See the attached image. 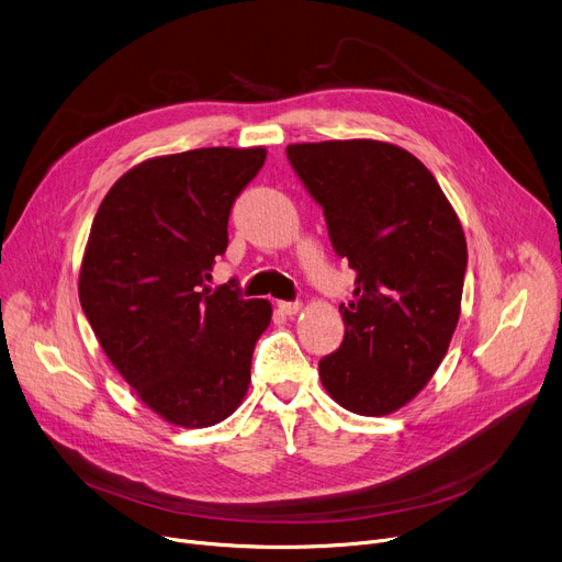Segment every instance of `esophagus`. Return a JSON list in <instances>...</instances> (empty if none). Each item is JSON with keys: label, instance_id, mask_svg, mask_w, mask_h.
<instances>
[{"label": "esophagus", "instance_id": "obj_1", "mask_svg": "<svg viewBox=\"0 0 562 562\" xmlns=\"http://www.w3.org/2000/svg\"><path fill=\"white\" fill-rule=\"evenodd\" d=\"M300 307H302L300 300H291V302L282 300V302H278V310H280V314H284V316H295V314L300 312Z\"/></svg>", "mask_w": 562, "mask_h": 562}]
</instances>
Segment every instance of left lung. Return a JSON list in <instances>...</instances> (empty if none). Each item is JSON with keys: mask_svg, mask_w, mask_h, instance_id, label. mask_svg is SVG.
Returning <instances> with one entry per match:
<instances>
[{"mask_svg": "<svg viewBox=\"0 0 562 562\" xmlns=\"http://www.w3.org/2000/svg\"><path fill=\"white\" fill-rule=\"evenodd\" d=\"M323 209L331 246L356 271L345 338L323 356L325 390L349 413L398 411L435 374L459 318L467 239L430 170L381 140L286 147Z\"/></svg>", "mask_w": 562, "mask_h": 562, "instance_id": "obj_1", "label": "left lung"}]
</instances>
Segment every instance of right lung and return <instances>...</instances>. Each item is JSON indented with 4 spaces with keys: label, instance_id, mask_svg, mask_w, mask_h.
<instances>
[{
    "label": "right lung",
    "instance_id": "obj_1",
    "mask_svg": "<svg viewBox=\"0 0 562 562\" xmlns=\"http://www.w3.org/2000/svg\"><path fill=\"white\" fill-rule=\"evenodd\" d=\"M265 159V147L149 159L112 186L91 224L82 312L138 398L183 428L235 413L271 323V304L244 300L235 278L209 286L233 203Z\"/></svg>",
    "mask_w": 562,
    "mask_h": 562
}]
</instances>
